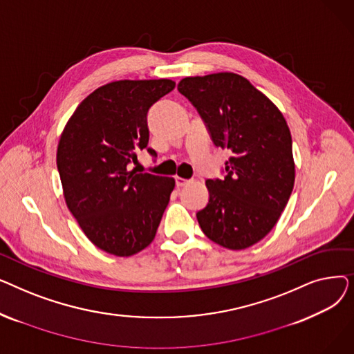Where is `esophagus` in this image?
I'll list each match as a JSON object with an SVG mask.
<instances>
[{
  "label": "esophagus",
  "mask_w": 354,
  "mask_h": 354,
  "mask_svg": "<svg viewBox=\"0 0 354 354\" xmlns=\"http://www.w3.org/2000/svg\"><path fill=\"white\" fill-rule=\"evenodd\" d=\"M175 182H176V187H178V188H182V187H187V185H188L191 180L176 176V178H175Z\"/></svg>",
  "instance_id": "1"
}]
</instances>
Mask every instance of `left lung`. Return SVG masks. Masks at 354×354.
<instances>
[{"label":"left lung","mask_w":354,"mask_h":354,"mask_svg":"<svg viewBox=\"0 0 354 354\" xmlns=\"http://www.w3.org/2000/svg\"><path fill=\"white\" fill-rule=\"evenodd\" d=\"M178 90L196 107L215 146L232 152L227 176L207 180L209 201L196 214L199 227L221 247L245 250L274 228L292 192L288 124L264 93L235 73L185 77Z\"/></svg>","instance_id":"1"}]
</instances>
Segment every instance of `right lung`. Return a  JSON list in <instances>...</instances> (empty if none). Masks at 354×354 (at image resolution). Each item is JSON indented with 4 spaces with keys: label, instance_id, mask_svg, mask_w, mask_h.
I'll return each instance as SVG.
<instances>
[{
    "label": "right lung",
    "instance_id": "add662e5",
    "mask_svg": "<svg viewBox=\"0 0 354 354\" xmlns=\"http://www.w3.org/2000/svg\"><path fill=\"white\" fill-rule=\"evenodd\" d=\"M174 88L169 79L107 83L77 106L60 136L57 169L67 208L109 254L145 250L169 203L174 178L136 174L129 163L147 146L149 109Z\"/></svg>",
    "mask_w": 354,
    "mask_h": 354
}]
</instances>
